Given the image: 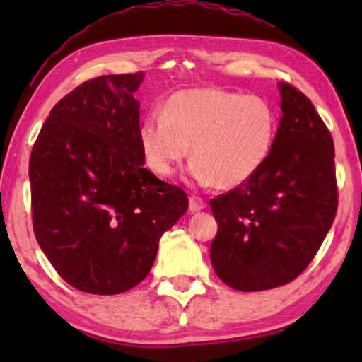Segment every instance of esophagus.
I'll list each match as a JSON object with an SVG mask.
<instances>
[{"mask_svg": "<svg viewBox=\"0 0 362 362\" xmlns=\"http://www.w3.org/2000/svg\"><path fill=\"white\" fill-rule=\"evenodd\" d=\"M206 206H207L206 201L202 199V197H199V196H191V197H189V211H191V212L202 211Z\"/></svg>", "mask_w": 362, "mask_h": 362, "instance_id": "34e87169", "label": "esophagus"}]
</instances>
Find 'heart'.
Returning <instances> with one entry per match:
<instances>
[{
  "label": "heart",
  "mask_w": 362,
  "mask_h": 362,
  "mask_svg": "<svg viewBox=\"0 0 362 362\" xmlns=\"http://www.w3.org/2000/svg\"><path fill=\"white\" fill-rule=\"evenodd\" d=\"M279 118L262 95L222 88H187L163 103L138 128L141 155L160 177L175 175L191 146L197 182L232 189L249 181L274 148Z\"/></svg>",
  "instance_id": "b5f03b06"
}]
</instances>
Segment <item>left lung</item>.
Listing matches in <instances>:
<instances>
[{"instance_id":"1","label":"left lung","mask_w":362,"mask_h":362,"mask_svg":"<svg viewBox=\"0 0 362 362\" xmlns=\"http://www.w3.org/2000/svg\"><path fill=\"white\" fill-rule=\"evenodd\" d=\"M280 93L284 115L267 161L209 201L212 267L240 291L276 288L303 274L338 211L333 136L303 92L280 82Z\"/></svg>"}]
</instances>
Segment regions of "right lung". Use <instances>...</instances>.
<instances>
[{"mask_svg": "<svg viewBox=\"0 0 362 362\" xmlns=\"http://www.w3.org/2000/svg\"><path fill=\"white\" fill-rule=\"evenodd\" d=\"M143 72L100 76L62 97L29 160L33 229L59 275L92 295L145 280L186 192L148 171L138 141Z\"/></svg>", "mask_w": 362, "mask_h": 362, "instance_id": "right-lung-1", "label": "right lung"}]
</instances>
